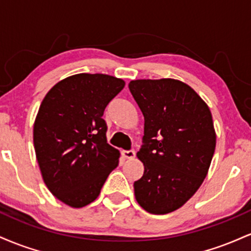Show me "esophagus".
I'll list each match as a JSON object with an SVG mask.
<instances>
[{"label": "esophagus", "mask_w": 251, "mask_h": 251, "mask_svg": "<svg viewBox=\"0 0 251 251\" xmlns=\"http://www.w3.org/2000/svg\"><path fill=\"white\" fill-rule=\"evenodd\" d=\"M122 154L124 158H126V159H133L134 155H135V152L133 151V150H129V151H123Z\"/></svg>", "instance_id": "34e87169"}]
</instances>
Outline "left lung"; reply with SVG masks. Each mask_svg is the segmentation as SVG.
<instances>
[{"label":"left lung","mask_w":251,"mask_h":251,"mask_svg":"<svg viewBox=\"0 0 251 251\" xmlns=\"http://www.w3.org/2000/svg\"><path fill=\"white\" fill-rule=\"evenodd\" d=\"M128 88L145 122L137 153L144 175L134 181L135 200L150 214H169L183 206L208 175L216 148L211 112L179 80H132Z\"/></svg>","instance_id":"left-lung-1"}]
</instances>
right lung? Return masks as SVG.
Wrapping results in <instances>:
<instances>
[{
  "instance_id": "add662e5",
  "label": "right lung",
  "mask_w": 251,
  "mask_h": 251,
  "mask_svg": "<svg viewBox=\"0 0 251 251\" xmlns=\"http://www.w3.org/2000/svg\"><path fill=\"white\" fill-rule=\"evenodd\" d=\"M124 86L123 79L107 74H75L54 85L40 105L33 139L42 179L72 208L96 201L119 164L102 116Z\"/></svg>"
}]
</instances>
